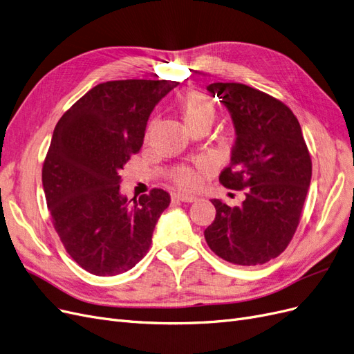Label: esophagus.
<instances>
[{
  "label": "esophagus",
  "instance_id": "obj_1",
  "mask_svg": "<svg viewBox=\"0 0 354 354\" xmlns=\"http://www.w3.org/2000/svg\"><path fill=\"white\" fill-rule=\"evenodd\" d=\"M172 200L174 201H182V203H192V201H196V197H194V196H187V194L175 192V194H172Z\"/></svg>",
  "mask_w": 354,
  "mask_h": 354
}]
</instances>
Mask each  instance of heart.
<instances>
[{
	"mask_svg": "<svg viewBox=\"0 0 354 354\" xmlns=\"http://www.w3.org/2000/svg\"><path fill=\"white\" fill-rule=\"evenodd\" d=\"M179 107L182 111V116H184V120L188 124L189 129L194 127H198V124H203V123L212 124L216 116V106L213 100L203 93L187 94L180 100ZM210 166L212 163L207 160L198 162L200 169H207ZM198 179H200L198 174L189 166H179L178 169L174 170L172 174V180L175 184L185 189L197 187Z\"/></svg>",
	"mask_w": 354,
	"mask_h": 354,
	"instance_id": "b5f03b06",
	"label": "heart"
}]
</instances>
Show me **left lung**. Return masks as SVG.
<instances>
[{
  "label": "left lung",
  "mask_w": 354,
  "mask_h": 354,
  "mask_svg": "<svg viewBox=\"0 0 354 354\" xmlns=\"http://www.w3.org/2000/svg\"><path fill=\"white\" fill-rule=\"evenodd\" d=\"M209 93L230 110L235 127L231 163L219 182L244 189L241 206L212 200L216 218L204 231L214 254L239 266L278 257L297 230L312 160L294 113L266 93L236 82H214Z\"/></svg>",
  "instance_id": "1"
}]
</instances>
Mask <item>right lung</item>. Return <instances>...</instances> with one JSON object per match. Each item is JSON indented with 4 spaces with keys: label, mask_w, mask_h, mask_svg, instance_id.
Returning a JSON list of instances; mask_svg holds the SVG:
<instances>
[{
    "label": "right lung",
    "mask_w": 354,
    "mask_h": 354,
    "mask_svg": "<svg viewBox=\"0 0 354 354\" xmlns=\"http://www.w3.org/2000/svg\"><path fill=\"white\" fill-rule=\"evenodd\" d=\"M178 85L150 79L98 84L55 124L42 166L45 198L66 252L93 275H119L150 250L170 196L154 188L131 204L120 194V170L141 150L157 102Z\"/></svg>",
    "instance_id": "1"
}]
</instances>
